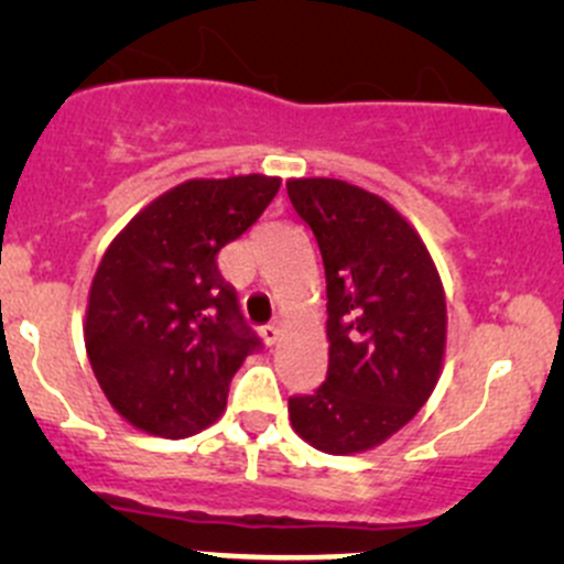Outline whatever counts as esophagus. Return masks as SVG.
<instances>
[{
	"label": "esophagus",
	"instance_id": "esophagus-1",
	"mask_svg": "<svg viewBox=\"0 0 564 564\" xmlns=\"http://www.w3.org/2000/svg\"><path fill=\"white\" fill-rule=\"evenodd\" d=\"M281 335H283V322H281V318H275V322H270V324H267V327H261V338H264L267 346L278 344V340H281Z\"/></svg>",
	"mask_w": 564,
	"mask_h": 564
}]
</instances>
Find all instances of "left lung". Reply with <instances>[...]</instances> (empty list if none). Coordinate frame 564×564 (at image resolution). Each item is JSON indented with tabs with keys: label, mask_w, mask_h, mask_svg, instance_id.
I'll use <instances>...</instances> for the list:
<instances>
[{
	"label": "left lung",
	"mask_w": 564,
	"mask_h": 564,
	"mask_svg": "<svg viewBox=\"0 0 564 564\" xmlns=\"http://www.w3.org/2000/svg\"><path fill=\"white\" fill-rule=\"evenodd\" d=\"M327 278V379L289 398L297 436L351 456L401 431L434 392L445 360L442 278L414 226L377 193L329 176L286 182Z\"/></svg>",
	"instance_id": "8db88e82"
}]
</instances>
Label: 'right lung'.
I'll list each match as a JSON object with an SVG mask.
<instances>
[{
  "instance_id": "obj_1",
  "label": "right lung",
  "mask_w": 564,
  "mask_h": 564,
  "mask_svg": "<svg viewBox=\"0 0 564 564\" xmlns=\"http://www.w3.org/2000/svg\"><path fill=\"white\" fill-rule=\"evenodd\" d=\"M267 174L187 180L147 204L108 246L89 286L84 344L119 417L185 440L224 414L259 338L218 270L275 198Z\"/></svg>"
}]
</instances>
